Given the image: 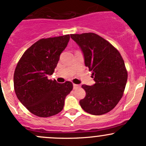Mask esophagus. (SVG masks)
Here are the masks:
<instances>
[{"label":"esophagus","mask_w":146,"mask_h":146,"mask_svg":"<svg viewBox=\"0 0 146 146\" xmlns=\"http://www.w3.org/2000/svg\"><path fill=\"white\" fill-rule=\"evenodd\" d=\"M80 87V85H79V84H73V89H78V88Z\"/></svg>","instance_id":"obj_1"}]
</instances>
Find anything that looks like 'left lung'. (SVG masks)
<instances>
[{
    "label": "left lung",
    "mask_w": 146,
    "mask_h": 146,
    "mask_svg": "<svg viewBox=\"0 0 146 146\" xmlns=\"http://www.w3.org/2000/svg\"><path fill=\"white\" fill-rule=\"evenodd\" d=\"M84 55V64L92 72L95 84H82L86 96L80 101L82 108L93 115L113 110L123 96L127 80L124 61L118 50L95 33L70 35Z\"/></svg>",
    "instance_id": "obj_1"
}]
</instances>
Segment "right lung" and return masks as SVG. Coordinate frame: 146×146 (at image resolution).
Segmentation results:
<instances>
[{
	"label": "right lung",
	"mask_w": 146,
	"mask_h": 146,
	"mask_svg": "<svg viewBox=\"0 0 146 146\" xmlns=\"http://www.w3.org/2000/svg\"><path fill=\"white\" fill-rule=\"evenodd\" d=\"M70 35L41 39L26 50L14 74L16 95L27 109L39 117H49L63 110L64 100L73 84H60L48 77L55 71L60 54L67 46Z\"/></svg>",
	"instance_id": "add662e5"
}]
</instances>
